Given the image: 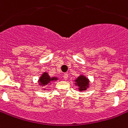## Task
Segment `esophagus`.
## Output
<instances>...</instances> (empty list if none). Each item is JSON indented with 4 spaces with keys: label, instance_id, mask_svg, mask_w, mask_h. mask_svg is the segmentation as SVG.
Returning a JSON list of instances; mask_svg holds the SVG:
<instances>
[{
    "label": "esophagus",
    "instance_id": "esophagus-1",
    "mask_svg": "<svg viewBox=\"0 0 128 128\" xmlns=\"http://www.w3.org/2000/svg\"><path fill=\"white\" fill-rule=\"evenodd\" d=\"M63 78H64V79L65 80H66L68 79V74H64L63 75Z\"/></svg>",
    "mask_w": 128,
    "mask_h": 128
}]
</instances>
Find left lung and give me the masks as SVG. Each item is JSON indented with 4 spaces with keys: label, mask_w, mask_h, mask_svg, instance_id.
<instances>
[{
    "label": "left lung",
    "mask_w": 128,
    "mask_h": 128,
    "mask_svg": "<svg viewBox=\"0 0 128 128\" xmlns=\"http://www.w3.org/2000/svg\"><path fill=\"white\" fill-rule=\"evenodd\" d=\"M75 85L78 87L79 91H86L89 87V80L84 75H80L74 80Z\"/></svg>",
    "instance_id": "left-lung-1"
}]
</instances>
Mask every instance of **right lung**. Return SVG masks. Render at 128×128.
<instances>
[{
  "label": "right lung",
  "instance_id": "right-lung-1",
  "mask_svg": "<svg viewBox=\"0 0 128 128\" xmlns=\"http://www.w3.org/2000/svg\"><path fill=\"white\" fill-rule=\"evenodd\" d=\"M58 80V78L57 77H50L48 74L47 72H43L41 76L39 78L38 82H39V85L42 87H45L48 84H50L52 81H56ZM43 90H45V88H42Z\"/></svg>",
  "mask_w": 128,
  "mask_h": 128
}]
</instances>
